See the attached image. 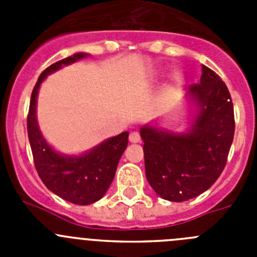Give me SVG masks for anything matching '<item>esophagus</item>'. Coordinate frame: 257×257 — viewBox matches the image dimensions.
Masks as SVG:
<instances>
[{
  "mask_svg": "<svg viewBox=\"0 0 257 257\" xmlns=\"http://www.w3.org/2000/svg\"><path fill=\"white\" fill-rule=\"evenodd\" d=\"M128 140H130V143H139L140 142L139 133H136V131L131 133L130 136H128Z\"/></svg>",
  "mask_w": 257,
  "mask_h": 257,
  "instance_id": "obj_1",
  "label": "esophagus"
}]
</instances>
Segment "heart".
Masks as SVG:
<instances>
[{"label":"heart","instance_id":"1","mask_svg":"<svg viewBox=\"0 0 257 257\" xmlns=\"http://www.w3.org/2000/svg\"><path fill=\"white\" fill-rule=\"evenodd\" d=\"M154 78H156V76H154ZM181 81H183V78H181V76H175L174 78H172V83L170 85L169 90H174L176 86L179 85V83H181Z\"/></svg>","mask_w":257,"mask_h":257}]
</instances>
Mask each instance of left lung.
Instances as JSON below:
<instances>
[{"instance_id":"8db88e82","label":"left lung","mask_w":257,"mask_h":257,"mask_svg":"<svg viewBox=\"0 0 257 257\" xmlns=\"http://www.w3.org/2000/svg\"><path fill=\"white\" fill-rule=\"evenodd\" d=\"M185 101L190 110L185 133L157 123L140 128L147 180L171 202L194 198L219 179L234 138L233 101L213 70L202 65L201 82L189 86Z\"/></svg>"}]
</instances>
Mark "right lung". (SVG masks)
<instances>
[{"mask_svg":"<svg viewBox=\"0 0 257 257\" xmlns=\"http://www.w3.org/2000/svg\"><path fill=\"white\" fill-rule=\"evenodd\" d=\"M90 56L87 52H76L50 65L41 73L31 96L27 130L38 176L46 188L56 196L74 205H91L105 194L114 179L119 158L127 148L128 133L104 140L90 151L78 156H69L56 152L46 142L37 121V96L41 83L49 74L64 65Z\"/></svg>","mask_w":257,"mask_h":257,"instance_id":"add662e5","label":"right lung"}]
</instances>
